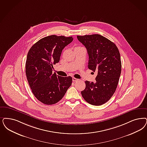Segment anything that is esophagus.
<instances>
[{
  "label": "esophagus",
  "mask_w": 147,
  "mask_h": 147,
  "mask_svg": "<svg viewBox=\"0 0 147 147\" xmlns=\"http://www.w3.org/2000/svg\"><path fill=\"white\" fill-rule=\"evenodd\" d=\"M72 80H73V82H76V81H78L79 80H78V79H76V78H74V77H73V78H72Z\"/></svg>",
  "instance_id": "1"
}]
</instances>
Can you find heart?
Returning a JSON list of instances; mask_svg holds the SVG:
<instances>
[{
    "mask_svg": "<svg viewBox=\"0 0 147 147\" xmlns=\"http://www.w3.org/2000/svg\"><path fill=\"white\" fill-rule=\"evenodd\" d=\"M76 48H80V47H76Z\"/></svg>",
    "mask_w": 147,
    "mask_h": 147,
    "instance_id": "heart-1",
    "label": "heart"
}]
</instances>
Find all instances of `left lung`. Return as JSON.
<instances>
[{"mask_svg":"<svg viewBox=\"0 0 147 147\" xmlns=\"http://www.w3.org/2000/svg\"><path fill=\"white\" fill-rule=\"evenodd\" d=\"M77 38L87 51L88 68L96 74L94 82L85 81L81 95L89 104L101 105L116 91L121 73L119 51L114 43L99 34L77 36Z\"/></svg>","mask_w":147,"mask_h":147,"instance_id":"1","label":"left lung"}]
</instances>
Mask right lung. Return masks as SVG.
I'll return each instance as SVG.
<instances>
[{
    "instance_id": "1",
    "label": "right lung",
    "mask_w": 147,
    "mask_h": 147,
    "mask_svg": "<svg viewBox=\"0 0 147 147\" xmlns=\"http://www.w3.org/2000/svg\"><path fill=\"white\" fill-rule=\"evenodd\" d=\"M73 40L64 36H47L35 43L28 53L27 80L34 95L45 104L60 101L71 85V76L62 77L52 72L53 65L59 62L62 51Z\"/></svg>"
}]
</instances>
